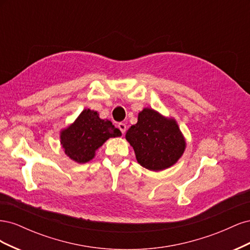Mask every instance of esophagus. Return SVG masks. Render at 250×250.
<instances>
[{"label":"esophagus","mask_w":250,"mask_h":250,"mask_svg":"<svg viewBox=\"0 0 250 250\" xmlns=\"http://www.w3.org/2000/svg\"><path fill=\"white\" fill-rule=\"evenodd\" d=\"M118 127H119V129H120L121 131H122V133L124 134V133H125V131H126V124L121 122V123H119V124H118Z\"/></svg>","instance_id":"34e87169"}]
</instances>
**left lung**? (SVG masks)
<instances>
[{"label": "left lung", "instance_id": "left-lung-1", "mask_svg": "<svg viewBox=\"0 0 250 250\" xmlns=\"http://www.w3.org/2000/svg\"><path fill=\"white\" fill-rule=\"evenodd\" d=\"M135 157L142 167L151 171H162L175 164L183 155L186 141L175 120L144 108L126 133Z\"/></svg>", "mask_w": 250, "mask_h": 250}]
</instances>
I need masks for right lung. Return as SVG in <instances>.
<instances>
[{"instance_id":"add662e5","label":"right lung","mask_w":250,"mask_h":250,"mask_svg":"<svg viewBox=\"0 0 250 250\" xmlns=\"http://www.w3.org/2000/svg\"><path fill=\"white\" fill-rule=\"evenodd\" d=\"M121 134L109 120L100 119L95 110L84 109L71 126L62 131L60 142L71 160L84 164L93 160L96 150L106 140Z\"/></svg>"}]
</instances>
